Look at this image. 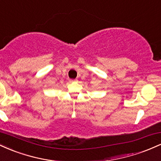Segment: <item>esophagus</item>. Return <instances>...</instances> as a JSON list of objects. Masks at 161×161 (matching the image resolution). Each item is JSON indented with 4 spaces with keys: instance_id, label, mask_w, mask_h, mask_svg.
Returning a JSON list of instances; mask_svg holds the SVG:
<instances>
[{
    "instance_id": "34e87169",
    "label": "esophagus",
    "mask_w": 161,
    "mask_h": 161,
    "mask_svg": "<svg viewBox=\"0 0 161 161\" xmlns=\"http://www.w3.org/2000/svg\"><path fill=\"white\" fill-rule=\"evenodd\" d=\"M76 81H77V79H70L69 82H76Z\"/></svg>"
}]
</instances>
